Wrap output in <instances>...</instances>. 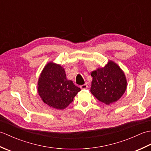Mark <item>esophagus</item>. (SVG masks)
<instances>
[{"instance_id":"obj_1","label":"esophagus","mask_w":151,"mask_h":151,"mask_svg":"<svg viewBox=\"0 0 151 151\" xmlns=\"http://www.w3.org/2000/svg\"><path fill=\"white\" fill-rule=\"evenodd\" d=\"M80 88H81L82 89H86L88 88V86L87 84H85L81 85V86H80Z\"/></svg>"}]
</instances>
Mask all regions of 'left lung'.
Instances as JSON below:
<instances>
[{
  "label": "left lung",
  "instance_id": "8db88e82",
  "mask_svg": "<svg viewBox=\"0 0 151 151\" xmlns=\"http://www.w3.org/2000/svg\"><path fill=\"white\" fill-rule=\"evenodd\" d=\"M91 93L99 101L110 104L119 99L126 91L127 82L124 73L112 61L91 74Z\"/></svg>",
  "mask_w": 151,
  "mask_h": 151
}]
</instances>
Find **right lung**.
Here are the masks:
<instances>
[{
    "label": "right lung",
    "mask_w": 151,
    "mask_h": 151,
    "mask_svg": "<svg viewBox=\"0 0 151 151\" xmlns=\"http://www.w3.org/2000/svg\"><path fill=\"white\" fill-rule=\"evenodd\" d=\"M81 90L73 81L67 79L63 67L52 62L45 66L38 80L37 91L42 101L58 110L68 106Z\"/></svg>",
    "instance_id": "1"
}]
</instances>
